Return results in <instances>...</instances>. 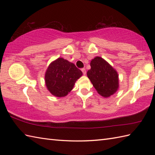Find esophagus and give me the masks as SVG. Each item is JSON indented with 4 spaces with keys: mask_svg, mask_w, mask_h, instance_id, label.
<instances>
[{
    "mask_svg": "<svg viewBox=\"0 0 155 155\" xmlns=\"http://www.w3.org/2000/svg\"><path fill=\"white\" fill-rule=\"evenodd\" d=\"M81 71L82 72H83V74H84V75H85V74H86V69H85V68H82L81 69Z\"/></svg>",
    "mask_w": 155,
    "mask_h": 155,
    "instance_id": "34e87169",
    "label": "esophagus"
}]
</instances>
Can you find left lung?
I'll list each match as a JSON object with an SVG mask.
<instances>
[{"mask_svg": "<svg viewBox=\"0 0 155 155\" xmlns=\"http://www.w3.org/2000/svg\"><path fill=\"white\" fill-rule=\"evenodd\" d=\"M91 67L87 72V77L98 93L106 98L113 94L118 88L117 71L99 57L91 61Z\"/></svg>", "mask_w": 155, "mask_h": 155, "instance_id": "left-lung-1", "label": "left lung"}]
</instances>
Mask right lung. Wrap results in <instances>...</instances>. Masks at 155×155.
<instances>
[{
    "label": "right lung",
    "instance_id": "obj_1",
    "mask_svg": "<svg viewBox=\"0 0 155 155\" xmlns=\"http://www.w3.org/2000/svg\"><path fill=\"white\" fill-rule=\"evenodd\" d=\"M82 74L83 72L73 63L58 58L51 62L46 72V86L54 96L65 97L71 92L76 81Z\"/></svg>",
    "mask_w": 155,
    "mask_h": 155
}]
</instances>
